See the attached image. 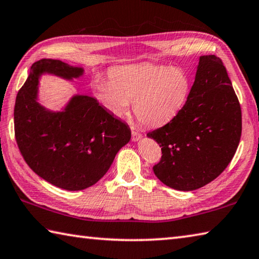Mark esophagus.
<instances>
[{"mask_svg":"<svg viewBox=\"0 0 259 259\" xmlns=\"http://www.w3.org/2000/svg\"><path fill=\"white\" fill-rule=\"evenodd\" d=\"M142 137H143L142 134L138 133V131L136 130V128L133 126V128H131V138H133L134 142H137V140H139Z\"/></svg>","mask_w":259,"mask_h":259,"instance_id":"34e87169","label":"esophagus"}]
</instances>
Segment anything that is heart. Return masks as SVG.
I'll return each instance as SVG.
<instances>
[{"instance_id": "1", "label": "heart", "mask_w": 259, "mask_h": 259, "mask_svg": "<svg viewBox=\"0 0 259 259\" xmlns=\"http://www.w3.org/2000/svg\"><path fill=\"white\" fill-rule=\"evenodd\" d=\"M95 96L114 115L128 112L133 102L136 116L143 124L167 123L185 105L190 79L180 68L153 63L121 65L112 69L110 79L93 83Z\"/></svg>"}]
</instances>
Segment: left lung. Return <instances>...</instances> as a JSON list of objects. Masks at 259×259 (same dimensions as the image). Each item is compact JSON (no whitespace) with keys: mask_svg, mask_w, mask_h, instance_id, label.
<instances>
[{"mask_svg":"<svg viewBox=\"0 0 259 259\" xmlns=\"http://www.w3.org/2000/svg\"><path fill=\"white\" fill-rule=\"evenodd\" d=\"M241 129L240 103L222 60L200 56L186 104L165 125L147 134L162 147L155 176L177 190L204 187L231 162Z\"/></svg>","mask_w":259,"mask_h":259,"instance_id":"1","label":"left lung"}]
</instances>
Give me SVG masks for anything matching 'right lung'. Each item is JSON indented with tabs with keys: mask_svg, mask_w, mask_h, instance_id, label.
Here are the masks:
<instances>
[{
	"mask_svg": "<svg viewBox=\"0 0 259 259\" xmlns=\"http://www.w3.org/2000/svg\"><path fill=\"white\" fill-rule=\"evenodd\" d=\"M78 78L81 68L43 59L17 94L15 136L23 159L37 176L65 190H82L100 180L116 153L129 143V125L116 119L95 98L74 96L63 112H50L37 103L39 74Z\"/></svg>",
	"mask_w": 259,
	"mask_h": 259,
	"instance_id": "1",
	"label": "right lung"
}]
</instances>
